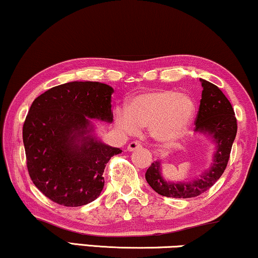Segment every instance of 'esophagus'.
Instances as JSON below:
<instances>
[{"label": "esophagus", "instance_id": "1", "mask_svg": "<svg viewBox=\"0 0 258 258\" xmlns=\"http://www.w3.org/2000/svg\"><path fill=\"white\" fill-rule=\"evenodd\" d=\"M142 148V144L138 143V142H132V143L128 144V147H126V150H128L129 152L132 151H135V150H138V149Z\"/></svg>", "mask_w": 258, "mask_h": 258}]
</instances>
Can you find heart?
<instances>
[{"label": "heart", "instance_id": "b5f03b06", "mask_svg": "<svg viewBox=\"0 0 258 258\" xmlns=\"http://www.w3.org/2000/svg\"><path fill=\"white\" fill-rule=\"evenodd\" d=\"M196 104L187 94L171 89H148L134 96L128 109L117 108L114 118L117 128L126 135H136L140 128H149L157 143L170 145L188 129Z\"/></svg>", "mask_w": 258, "mask_h": 258}]
</instances>
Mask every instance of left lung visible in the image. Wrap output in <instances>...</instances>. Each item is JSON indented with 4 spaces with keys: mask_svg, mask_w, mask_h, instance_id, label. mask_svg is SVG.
<instances>
[{
    "mask_svg": "<svg viewBox=\"0 0 258 258\" xmlns=\"http://www.w3.org/2000/svg\"><path fill=\"white\" fill-rule=\"evenodd\" d=\"M203 86L200 107L196 118V133L210 136L215 144L213 162L199 178L192 181H167L163 178L162 164L152 163L147 170L145 179L152 189L167 198H194L200 196L218 181L225 172L234 140L237 123L233 107L218 86L200 79Z\"/></svg>",
    "mask_w": 258,
    "mask_h": 258,
    "instance_id": "8db88e82",
    "label": "left lung"
}]
</instances>
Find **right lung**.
Here are the masks:
<instances>
[{"instance_id": "right-lung-1", "label": "right lung", "mask_w": 258, "mask_h": 258, "mask_svg": "<svg viewBox=\"0 0 258 258\" xmlns=\"http://www.w3.org/2000/svg\"><path fill=\"white\" fill-rule=\"evenodd\" d=\"M110 86L72 81L32 102L23 125L30 178L48 199L84 206L100 196L106 164L122 150L102 143L92 120L113 122Z\"/></svg>"}]
</instances>
